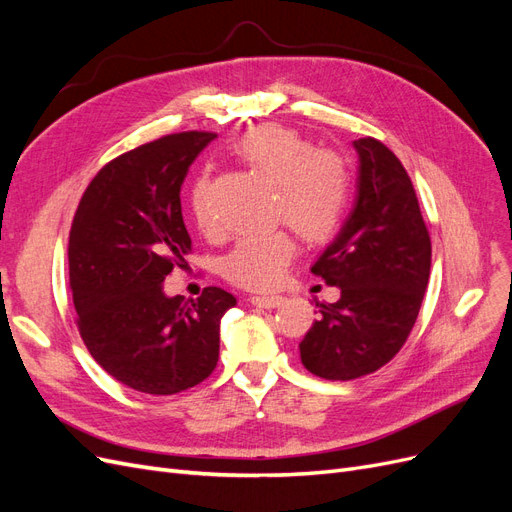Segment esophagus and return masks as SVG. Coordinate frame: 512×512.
<instances>
[{
    "instance_id": "esophagus-1",
    "label": "esophagus",
    "mask_w": 512,
    "mask_h": 512,
    "mask_svg": "<svg viewBox=\"0 0 512 512\" xmlns=\"http://www.w3.org/2000/svg\"><path fill=\"white\" fill-rule=\"evenodd\" d=\"M252 305L256 307H262V309H271V307H277L284 299L282 294H254V297H250Z\"/></svg>"
}]
</instances>
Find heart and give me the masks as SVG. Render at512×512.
<instances>
[{"label":"heart","instance_id":"b5f03b06","mask_svg":"<svg viewBox=\"0 0 512 512\" xmlns=\"http://www.w3.org/2000/svg\"><path fill=\"white\" fill-rule=\"evenodd\" d=\"M237 156L275 185L273 218L288 222L305 243L329 241L344 222L350 203V168L342 153L316 149L312 141L284 126H260L245 132ZM207 181L198 179L190 194L192 215L200 230L209 232L213 218L207 209ZM294 239L286 228L243 237L224 256L222 271L232 284L267 290L282 282L294 256Z\"/></svg>","mask_w":512,"mask_h":512}]
</instances>
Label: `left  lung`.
Instances as JSON below:
<instances>
[{
	"mask_svg": "<svg viewBox=\"0 0 512 512\" xmlns=\"http://www.w3.org/2000/svg\"><path fill=\"white\" fill-rule=\"evenodd\" d=\"M356 198L346 224L312 273L339 286L335 303L299 344L307 371L354 380L389 363L406 344L431 269V239L404 164L376 138L354 141Z\"/></svg>",
	"mask_w": 512,
	"mask_h": 512,
	"instance_id": "8db88e82",
	"label": "left lung"
}]
</instances>
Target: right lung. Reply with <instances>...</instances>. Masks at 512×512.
Segmentation results:
<instances>
[{
  "label": "right lung",
  "instance_id": "right-lung-1",
  "mask_svg": "<svg viewBox=\"0 0 512 512\" xmlns=\"http://www.w3.org/2000/svg\"><path fill=\"white\" fill-rule=\"evenodd\" d=\"M213 138L179 132L123 153L91 179L74 213L68 262L79 333L106 374L138 393L175 395L209 378L220 320L237 305L215 286L183 303L162 284L192 252L179 194Z\"/></svg>",
  "mask_w": 512,
  "mask_h": 512
}]
</instances>
